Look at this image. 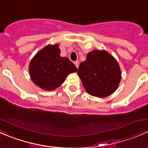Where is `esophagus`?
<instances>
[{
  "label": "esophagus",
  "mask_w": 148,
  "mask_h": 148,
  "mask_svg": "<svg viewBox=\"0 0 148 148\" xmlns=\"http://www.w3.org/2000/svg\"><path fill=\"white\" fill-rule=\"evenodd\" d=\"M79 62H77H77H74V64H75L77 68H78V67H79Z\"/></svg>",
  "instance_id": "1"
}]
</instances>
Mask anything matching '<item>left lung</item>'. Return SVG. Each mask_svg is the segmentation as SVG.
<instances>
[{"mask_svg":"<svg viewBox=\"0 0 148 148\" xmlns=\"http://www.w3.org/2000/svg\"><path fill=\"white\" fill-rule=\"evenodd\" d=\"M77 74L86 92L97 97L112 94L121 80L118 63L104 50L89 52L86 60L80 64Z\"/></svg>","mask_w":148,"mask_h":148,"instance_id":"left-lung-1","label":"left lung"}]
</instances>
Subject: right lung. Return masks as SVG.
Masks as SVG:
<instances>
[{"mask_svg":"<svg viewBox=\"0 0 148 148\" xmlns=\"http://www.w3.org/2000/svg\"><path fill=\"white\" fill-rule=\"evenodd\" d=\"M59 45H48L31 60L29 73L32 81L45 90H53L64 82L69 74L76 72L75 65L66 57H61Z\"/></svg>","mask_w":148,"mask_h":148,"instance_id":"right-lung-1","label":"right lung"}]
</instances>
